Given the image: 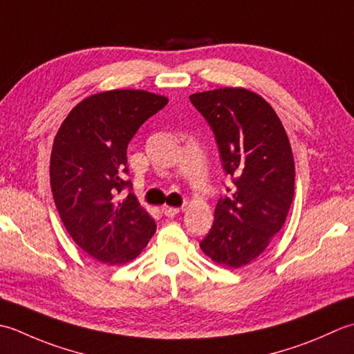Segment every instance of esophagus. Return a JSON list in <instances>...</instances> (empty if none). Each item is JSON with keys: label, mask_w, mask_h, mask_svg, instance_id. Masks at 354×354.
Segmentation results:
<instances>
[{"label": "esophagus", "mask_w": 354, "mask_h": 354, "mask_svg": "<svg viewBox=\"0 0 354 354\" xmlns=\"http://www.w3.org/2000/svg\"><path fill=\"white\" fill-rule=\"evenodd\" d=\"M162 211L165 215H167V217H176V215L180 212V209L174 207V206H163Z\"/></svg>", "instance_id": "1"}]
</instances>
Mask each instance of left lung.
I'll return each mask as SVG.
<instances>
[{
  "mask_svg": "<svg viewBox=\"0 0 354 354\" xmlns=\"http://www.w3.org/2000/svg\"><path fill=\"white\" fill-rule=\"evenodd\" d=\"M189 99L211 125L234 182L200 248L220 266L243 268L263 254L287 218L295 194L290 142L275 110L254 91L225 86Z\"/></svg>",
  "mask_w": 354,
  "mask_h": 354,
  "instance_id": "left-lung-1",
  "label": "left lung"
}]
</instances>
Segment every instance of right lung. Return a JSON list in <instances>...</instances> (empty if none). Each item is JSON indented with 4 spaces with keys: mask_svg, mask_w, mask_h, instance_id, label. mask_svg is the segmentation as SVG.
Listing matches in <instances>:
<instances>
[{
    "mask_svg": "<svg viewBox=\"0 0 354 354\" xmlns=\"http://www.w3.org/2000/svg\"><path fill=\"white\" fill-rule=\"evenodd\" d=\"M168 97L145 90H111L81 100L55 137L50 185L67 232L90 257L116 266L131 261L156 232L153 217L131 192L127 148Z\"/></svg>",
    "mask_w": 354,
    "mask_h": 354,
    "instance_id": "obj_1",
    "label": "right lung"
}]
</instances>
